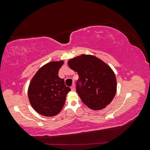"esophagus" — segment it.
<instances>
[{
  "label": "esophagus",
  "mask_w": 150,
  "mask_h": 150,
  "mask_svg": "<svg viewBox=\"0 0 150 150\" xmlns=\"http://www.w3.org/2000/svg\"><path fill=\"white\" fill-rule=\"evenodd\" d=\"M75 88H76V86H75V84H72V86H71V90L72 91H74L75 90Z\"/></svg>",
  "instance_id": "obj_1"
}]
</instances>
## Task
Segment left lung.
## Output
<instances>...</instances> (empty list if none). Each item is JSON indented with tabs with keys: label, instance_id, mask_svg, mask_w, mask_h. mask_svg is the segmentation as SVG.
<instances>
[{
	"label": "left lung",
	"instance_id": "1",
	"mask_svg": "<svg viewBox=\"0 0 150 150\" xmlns=\"http://www.w3.org/2000/svg\"><path fill=\"white\" fill-rule=\"evenodd\" d=\"M71 69L78 72L83 85L76 86L81 101L93 110L106 108L115 98L116 78L112 69L100 59L90 54H81L67 61Z\"/></svg>",
	"mask_w": 150,
	"mask_h": 150
}]
</instances>
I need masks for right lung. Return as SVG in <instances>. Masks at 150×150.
I'll return each instance as SVG.
<instances>
[{"mask_svg":"<svg viewBox=\"0 0 150 150\" xmlns=\"http://www.w3.org/2000/svg\"><path fill=\"white\" fill-rule=\"evenodd\" d=\"M64 61H51L39 68L28 88L29 103L39 114L52 117L60 112L71 89L58 76Z\"/></svg>","mask_w":150,"mask_h":150,"instance_id":"add662e5","label":"right lung"}]
</instances>
